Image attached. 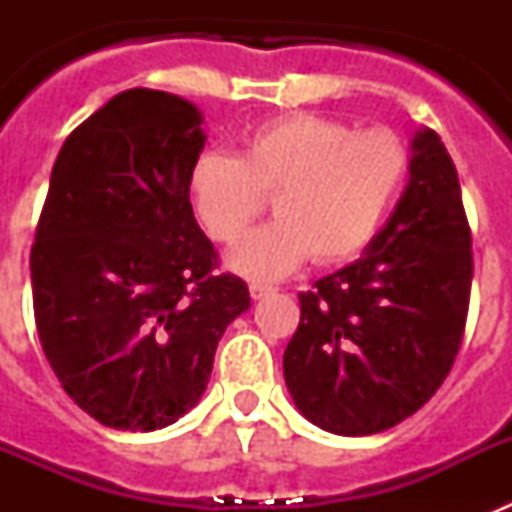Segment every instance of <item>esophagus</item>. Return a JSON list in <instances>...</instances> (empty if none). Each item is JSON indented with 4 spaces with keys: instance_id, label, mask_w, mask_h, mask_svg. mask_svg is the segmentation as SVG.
I'll return each instance as SVG.
<instances>
[{
    "instance_id": "1",
    "label": "esophagus",
    "mask_w": 512,
    "mask_h": 512,
    "mask_svg": "<svg viewBox=\"0 0 512 512\" xmlns=\"http://www.w3.org/2000/svg\"><path fill=\"white\" fill-rule=\"evenodd\" d=\"M248 292H251L253 300H261V297L266 295H274V287H269V284H248Z\"/></svg>"
}]
</instances>
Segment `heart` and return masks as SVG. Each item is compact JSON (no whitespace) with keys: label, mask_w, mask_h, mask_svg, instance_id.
<instances>
[{"label":"heart","mask_w":512,"mask_h":512,"mask_svg":"<svg viewBox=\"0 0 512 512\" xmlns=\"http://www.w3.org/2000/svg\"><path fill=\"white\" fill-rule=\"evenodd\" d=\"M410 153L392 130H356L328 115L297 112L246 135L241 156L207 151L189 171V197L212 241L233 246L264 215L230 264L253 279L289 274L312 253L336 264L364 251L408 179Z\"/></svg>","instance_id":"heart-1"}]
</instances>
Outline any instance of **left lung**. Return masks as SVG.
Masks as SVG:
<instances>
[{
    "instance_id": "obj_1",
    "label": "left lung",
    "mask_w": 512,
    "mask_h": 512,
    "mask_svg": "<svg viewBox=\"0 0 512 512\" xmlns=\"http://www.w3.org/2000/svg\"><path fill=\"white\" fill-rule=\"evenodd\" d=\"M410 182L366 253L300 292L284 379L307 420L369 436L410 418L449 377L472 292V228L433 130L415 135Z\"/></svg>"
}]
</instances>
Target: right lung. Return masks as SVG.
Instances as JSON below:
<instances>
[{
    "label": "right lung",
    "mask_w": 512,
    "mask_h": 512,
    "mask_svg": "<svg viewBox=\"0 0 512 512\" xmlns=\"http://www.w3.org/2000/svg\"><path fill=\"white\" fill-rule=\"evenodd\" d=\"M200 122L187 99L128 89L53 164L30 248L35 328L66 395L107 428L156 431L192 410L251 305L194 220Z\"/></svg>",
    "instance_id": "add662e5"
}]
</instances>
